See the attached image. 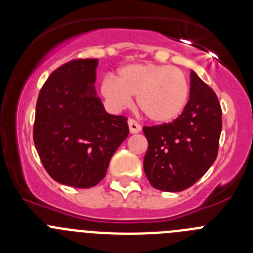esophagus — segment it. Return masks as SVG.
Returning <instances> with one entry per match:
<instances>
[{"label":"esophagus","instance_id":"obj_1","mask_svg":"<svg viewBox=\"0 0 253 253\" xmlns=\"http://www.w3.org/2000/svg\"><path fill=\"white\" fill-rule=\"evenodd\" d=\"M128 124H129V130H130L131 134L139 133V131L142 130V126H140V124H138V123L135 122L134 119H129Z\"/></svg>","mask_w":253,"mask_h":253}]
</instances>
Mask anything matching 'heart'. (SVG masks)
<instances>
[{
    "label": "heart",
    "instance_id": "obj_1",
    "mask_svg": "<svg viewBox=\"0 0 253 253\" xmlns=\"http://www.w3.org/2000/svg\"><path fill=\"white\" fill-rule=\"evenodd\" d=\"M101 93L114 110L130 106L137 96L138 106L154 123H169L184 111L190 86L181 69L166 64L133 63L118 72V80L106 76Z\"/></svg>",
    "mask_w": 253,
    "mask_h": 253
}]
</instances>
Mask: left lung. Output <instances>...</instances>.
I'll use <instances>...</instances> for the list:
<instances>
[{
  "label": "left lung",
  "mask_w": 253,
  "mask_h": 253,
  "mask_svg": "<svg viewBox=\"0 0 253 253\" xmlns=\"http://www.w3.org/2000/svg\"><path fill=\"white\" fill-rule=\"evenodd\" d=\"M190 100L172 123L144 126L148 149L144 172L154 189L177 193L193 186L218 156L222 107L214 92L194 71Z\"/></svg>",
  "instance_id": "1"
}]
</instances>
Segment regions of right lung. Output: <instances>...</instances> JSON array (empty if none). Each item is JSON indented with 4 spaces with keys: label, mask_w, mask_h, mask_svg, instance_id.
Returning <instances> with one entry per match:
<instances>
[{
    "label": "right lung",
    "mask_w": 253,
    "mask_h": 253,
    "mask_svg": "<svg viewBox=\"0 0 253 253\" xmlns=\"http://www.w3.org/2000/svg\"><path fill=\"white\" fill-rule=\"evenodd\" d=\"M97 59H75L51 72L35 111V148L59 184L88 189L105 177L129 134L128 118L105 111L95 90Z\"/></svg>",
    "instance_id": "1"
}]
</instances>
